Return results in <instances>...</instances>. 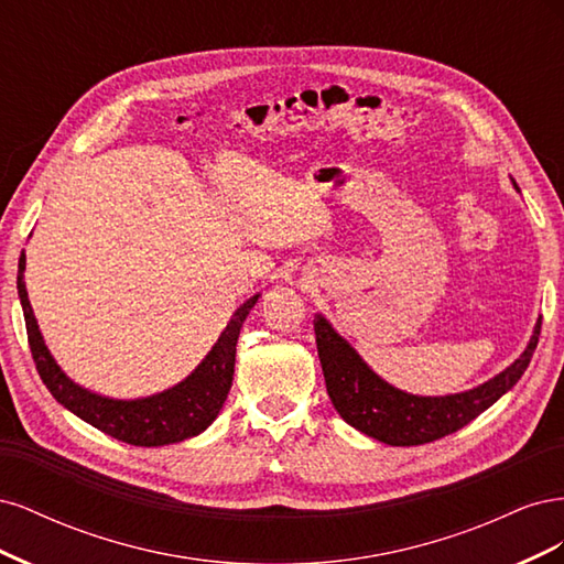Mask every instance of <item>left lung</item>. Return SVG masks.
Segmentation results:
<instances>
[{
    "instance_id": "1",
    "label": "left lung",
    "mask_w": 564,
    "mask_h": 564,
    "mask_svg": "<svg viewBox=\"0 0 564 564\" xmlns=\"http://www.w3.org/2000/svg\"><path fill=\"white\" fill-rule=\"evenodd\" d=\"M541 319L527 350L499 377L460 395L416 398L388 386L324 317L315 319L317 355L332 404L346 423L392 447H414L464 429L513 388L536 350Z\"/></svg>"
}]
</instances>
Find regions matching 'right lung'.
Here are the masks:
<instances>
[{
  "label": "right lung",
  "mask_w": 564,
  "mask_h": 564,
  "mask_svg": "<svg viewBox=\"0 0 564 564\" xmlns=\"http://www.w3.org/2000/svg\"><path fill=\"white\" fill-rule=\"evenodd\" d=\"M23 270L25 253H21L19 261V296L25 315L32 360H35V367L51 395H54L63 406L70 409L73 414H77L82 421L91 423L100 433H106L115 440H122L133 447H162L172 445V442L187 440L193 435H199L218 416L232 386L237 338H240L242 324L256 301H259V296L249 299L242 308L235 313L226 332L220 334L218 344L183 383L174 386L172 390L160 392V395L124 402L94 395V392L75 386L58 369L54 357L48 355L44 346L35 315H32L23 282Z\"/></svg>",
  "instance_id": "obj_1"
}]
</instances>
